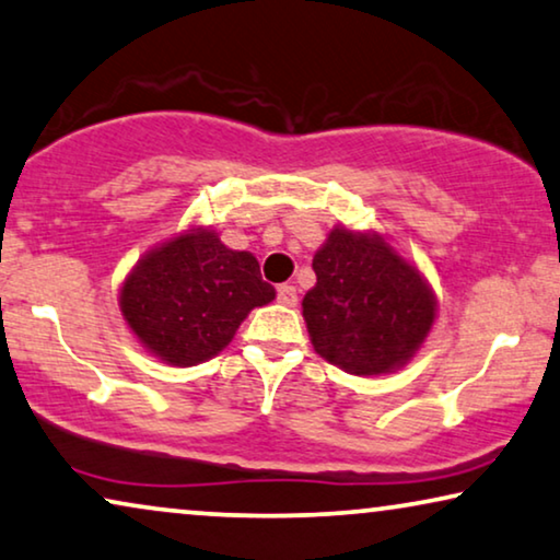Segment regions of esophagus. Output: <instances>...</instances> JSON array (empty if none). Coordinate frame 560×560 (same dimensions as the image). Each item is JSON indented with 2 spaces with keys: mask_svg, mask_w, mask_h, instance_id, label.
Segmentation results:
<instances>
[{
  "mask_svg": "<svg viewBox=\"0 0 560 560\" xmlns=\"http://www.w3.org/2000/svg\"><path fill=\"white\" fill-rule=\"evenodd\" d=\"M278 303L288 305V307H295L298 305L295 285H290V282H282V285H278Z\"/></svg>",
  "mask_w": 560,
  "mask_h": 560,
  "instance_id": "34e87169",
  "label": "esophagus"
}]
</instances>
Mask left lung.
Returning a JSON list of instances; mask_svg holds the SVG:
<instances>
[{"instance_id":"1","label":"left lung","mask_w":560,"mask_h":560,"mask_svg":"<svg viewBox=\"0 0 560 560\" xmlns=\"http://www.w3.org/2000/svg\"><path fill=\"white\" fill-rule=\"evenodd\" d=\"M313 270L303 318L320 359L355 376L411 361L436 318V298L415 265L376 232L334 226Z\"/></svg>"}]
</instances>
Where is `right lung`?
<instances>
[{"label":"right lung","mask_w":560,"mask_h":560,"mask_svg":"<svg viewBox=\"0 0 560 560\" xmlns=\"http://www.w3.org/2000/svg\"><path fill=\"white\" fill-rule=\"evenodd\" d=\"M275 300L253 253L191 226L145 253L120 285V313L145 351L172 366H197L230 346L253 307Z\"/></svg>","instance_id":"obj_1"}]
</instances>
